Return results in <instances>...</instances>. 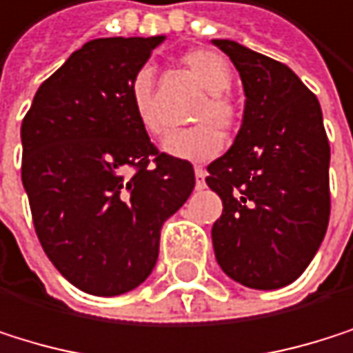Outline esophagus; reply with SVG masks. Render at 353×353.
<instances>
[{"mask_svg": "<svg viewBox=\"0 0 353 353\" xmlns=\"http://www.w3.org/2000/svg\"><path fill=\"white\" fill-rule=\"evenodd\" d=\"M194 175H196V188H205V169L203 167H194Z\"/></svg>", "mask_w": 353, "mask_h": 353, "instance_id": "obj_1", "label": "esophagus"}]
</instances>
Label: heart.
<instances>
[{"label":"heart","mask_w":353,"mask_h":353,"mask_svg":"<svg viewBox=\"0 0 353 353\" xmlns=\"http://www.w3.org/2000/svg\"><path fill=\"white\" fill-rule=\"evenodd\" d=\"M182 64L196 79V83L207 90L205 100L192 112V121H201L192 128L173 132L163 140V150L175 159L205 161L215 157L223 148L222 130H230L236 123V108L225 96V90L232 83V70L223 56L207 48L188 50L182 56ZM130 98L136 119L150 136H159L165 130V119L154 98V79L148 66L140 68L130 85Z\"/></svg>","instance_id":"heart-1"}]
</instances>
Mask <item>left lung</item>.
Returning <instances> with one entry per match:
<instances>
[{"instance_id":"left-lung-1","label":"left lung","mask_w":353,"mask_h":353,"mask_svg":"<svg viewBox=\"0 0 353 353\" xmlns=\"http://www.w3.org/2000/svg\"><path fill=\"white\" fill-rule=\"evenodd\" d=\"M236 66L245 110L234 144L207 171L223 211L211 228L219 268L259 291L297 281L331 215L329 163L318 98L283 62L213 39Z\"/></svg>"}]
</instances>
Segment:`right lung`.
I'll return each mask as SVG.
<instances>
[{"instance_id": "add662e5", "label": "right lung", "mask_w": 353, "mask_h": 353, "mask_svg": "<svg viewBox=\"0 0 353 353\" xmlns=\"http://www.w3.org/2000/svg\"><path fill=\"white\" fill-rule=\"evenodd\" d=\"M163 41H88L41 83L20 128L22 186L39 243L90 295H123L148 279L163 223L194 188L192 165L154 148L130 98L132 79Z\"/></svg>"}]
</instances>
